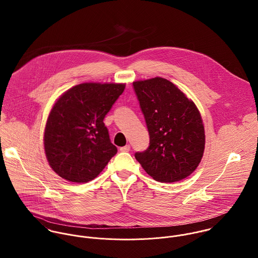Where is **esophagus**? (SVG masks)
Masks as SVG:
<instances>
[{
    "label": "esophagus",
    "mask_w": 258,
    "mask_h": 258,
    "mask_svg": "<svg viewBox=\"0 0 258 258\" xmlns=\"http://www.w3.org/2000/svg\"><path fill=\"white\" fill-rule=\"evenodd\" d=\"M120 151L121 152H129L130 151V145H126L124 147L120 148Z\"/></svg>",
    "instance_id": "esophagus-1"
}]
</instances>
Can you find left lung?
I'll return each mask as SVG.
<instances>
[{"mask_svg":"<svg viewBox=\"0 0 258 258\" xmlns=\"http://www.w3.org/2000/svg\"><path fill=\"white\" fill-rule=\"evenodd\" d=\"M150 136L136 160L154 180L174 183L189 176L205 150V128L196 104L171 81L155 77L133 82Z\"/></svg>","mask_w":258,"mask_h":258,"instance_id":"obj_1","label":"left lung"}]
</instances>
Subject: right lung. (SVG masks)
Returning <instances> with one entry per match:
<instances>
[{"mask_svg": "<svg viewBox=\"0 0 258 258\" xmlns=\"http://www.w3.org/2000/svg\"><path fill=\"white\" fill-rule=\"evenodd\" d=\"M124 88L122 83H81L54 103L43 145L49 166L59 177L79 184L92 181L117 153L103 120Z\"/></svg>", "mask_w": 258, "mask_h": 258, "instance_id": "add662e5", "label": "right lung"}]
</instances>
